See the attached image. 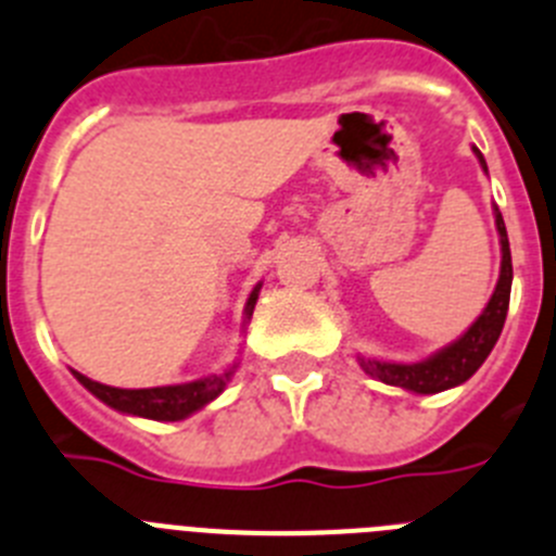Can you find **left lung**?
Listing matches in <instances>:
<instances>
[{"label":"left lung","mask_w":556,"mask_h":556,"mask_svg":"<svg viewBox=\"0 0 556 556\" xmlns=\"http://www.w3.org/2000/svg\"><path fill=\"white\" fill-rule=\"evenodd\" d=\"M476 159H479L481 169L488 172L484 164V155L473 147ZM495 228H498V242H501V275L498 283H495V292L490 298V303L484 306V312L479 314V320L462 333L459 339H454L451 345H445L443 351L431 353L424 362H381V358H367L356 356L362 370L367 376L378 378L390 387H401V390L417 392V395H434V392L451 390V387L465 384L481 365L484 358L490 356L493 345L498 342L501 328L507 320L509 308V289H513V255H509V239L507 228H504V219H501L498 208H495Z\"/></svg>","instance_id":"left-lung-1"}]
</instances>
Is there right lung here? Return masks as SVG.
<instances>
[{"mask_svg": "<svg viewBox=\"0 0 556 556\" xmlns=\"http://www.w3.org/2000/svg\"><path fill=\"white\" fill-rule=\"evenodd\" d=\"M258 289L262 283L250 292L248 306H244V320L253 317L255 301H258ZM75 372V378L86 387L91 395H97L102 404L111 409L125 412V415L147 417V420H184V417L194 415L203 406H208L214 397H219L228 387L230 376L236 372V365H230L225 372H214V376L198 378L189 384H172V387H150V390H119V387H108L100 381H91L83 372Z\"/></svg>", "mask_w": 556, "mask_h": 556, "instance_id": "right-lung-1", "label": "right lung"}]
</instances>
